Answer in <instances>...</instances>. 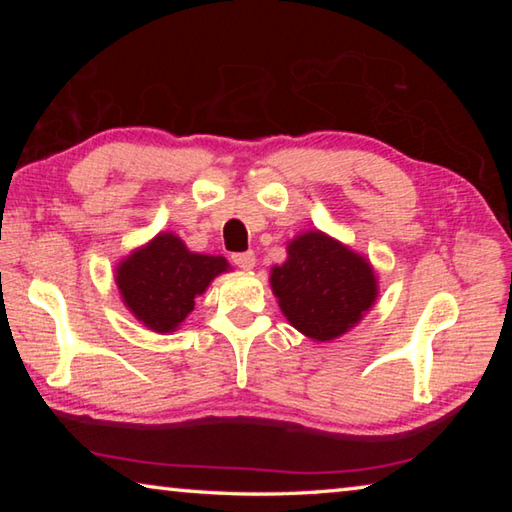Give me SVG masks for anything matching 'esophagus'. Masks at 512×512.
Masks as SVG:
<instances>
[{"mask_svg": "<svg viewBox=\"0 0 512 512\" xmlns=\"http://www.w3.org/2000/svg\"><path fill=\"white\" fill-rule=\"evenodd\" d=\"M232 262H235V266L244 268V271H250V268L255 266V253L253 250H246V253H235L232 255Z\"/></svg>", "mask_w": 512, "mask_h": 512, "instance_id": "obj_1", "label": "esophagus"}]
</instances>
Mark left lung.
Masks as SVG:
<instances>
[{
    "mask_svg": "<svg viewBox=\"0 0 512 512\" xmlns=\"http://www.w3.org/2000/svg\"><path fill=\"white\" fill-rule=\"evenodd\" d=\"M287 253V262L271 268V289L282 314L309 339H339L375 305V271L341 241L309 230L289 241Z\"/></svg>",
    "mask_w": 512,
    "mask_h": 512,
    "instance_id": "obj_1",
    "label": "left lung"
}]
</instances>
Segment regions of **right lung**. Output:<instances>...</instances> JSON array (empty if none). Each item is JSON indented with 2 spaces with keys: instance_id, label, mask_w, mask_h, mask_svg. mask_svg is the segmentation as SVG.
Here are the masks:
<instances>
[{
  "instance_id": "1",
  "label": "right lung",
  "mask_w": 512,
  "mask_h": 512,
  "mask_svg": "<svg viewBox=\"0 0 512 512\" xmlns=\"http://www.w3.org/2000/svg\"><path fill=\"white\" fill-rule=\"evenodd\" d=\"M228 268L223 257L192 253L180 237L160 232L119 262L115 282L131 314L153 332L167 334L178 329L194 300Z\"/></svg>"
}]
</instances>
